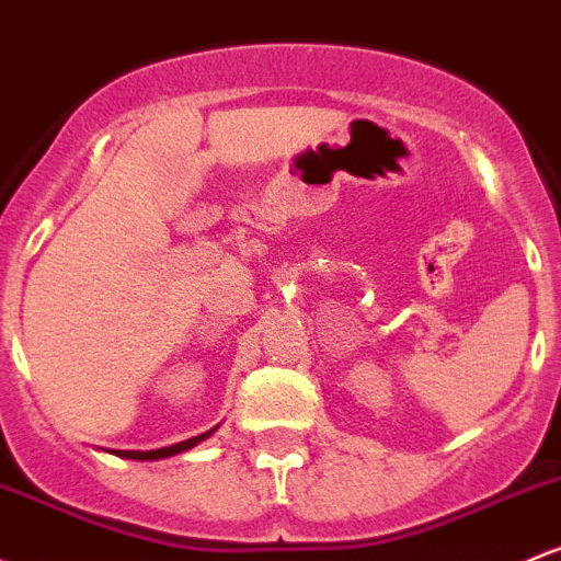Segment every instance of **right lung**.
<instances>
[{"mask_svg":"<svg viewBox=\"0 0 561 561\" xmlns=\"http://www.w3.org/2000/svg\"><path fill=\"white\" fill-rule=\"evenodd\" d=\"M215 428H218V426H215ZM215 428L205 431V434H199V436H191V439H186V442H178V445L159 447V450H146V453H140V450H116V455H122V458H130V460H162V458H170V455L186 453V450H191V447H196L202 439H207V436H210Z\"/></svg>","mask_w":561,"mask_h":561,"instance_id":"right-lung-1","label":"right lung"}]
</instances>
